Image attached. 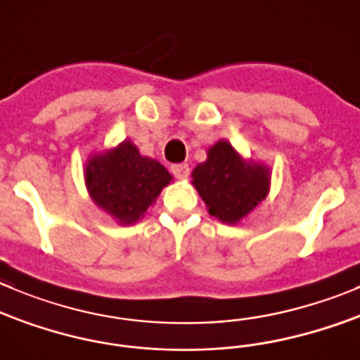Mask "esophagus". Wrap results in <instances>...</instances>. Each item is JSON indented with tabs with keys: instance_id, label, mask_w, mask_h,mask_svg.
Here are the masks:
<instances>
[{
	"instance_id": "1",
	"label": "esophagus",
	"mask_w": 360,
	"mask_h": 360,
	"mask_svg": "<svg viewBox=\"0 0 360 360\" xmlns=\"http://www.w3.org/2000/svg\"><path fill=\"white\" fill-rule=\"evenodd\" d=\"M171 173H173L174 178H187L189 176V166L187 164H173Z\"/></svg>"
}]
</instances>
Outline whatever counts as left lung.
<instances>
[{
	"label": "left lung",
	"instance_id": "obj_1",
	"mask_svg": "<svg viewBox=\"0 0 360 360\" xmlns=\"http://www.w3.org/2000/svg\"><path fill=\"white\" fill-rule=\"evenodd\" d=\"M269 169L248 164L226 141L208 150V159L193 171V184L207 203L210 215L235 224L244 219L269 193Z\"/></svg>",
	"mask_w": 360,
	"mask_h": 360
}]
</instances>
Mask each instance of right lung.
Instances as JSON below:
<instances>
[{
	"label": "right lung",
	"mask_w": 360,
	"mask_h": 360,
	"mask_svg": "<svg viewBox=\"0 0 360 360\" xmlns=\"http://www.w3.org/2000/svg\"><path fill=\"white\" fill-rule=\"evenodd\" d=\"M169 180L173 176L166 167L139 155L131 141H123L104 155L91 157L86 166L90 196L120 224L138 221Z\"/></svg>",
	"instance_id": "obj_1"
}]
</instances>
